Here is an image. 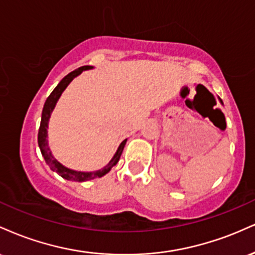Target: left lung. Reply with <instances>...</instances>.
Returning <instances> with one entry per match:
<instances>
[{
  "mask_svg": "<svg viewBox=\"0 0 255 255\" xmlns=\"http://www.w3.org/2000/svg\"><path fill=\"white\" fill-rule=\"evenodd\" d=\"M221 103H222V101H221ZM222 104H223V103H222Z\"/></svg>",
  "mask_w": 255,
  "mask_h": 255,
  "instance_id": "obj_1",
  "label": "left lung"
}]
</instances>
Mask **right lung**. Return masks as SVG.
<instances>
[{
	"label": "right lung",
	"instance_id": "add662e5",
	"mask_svg": "<svg viewBox=\"0 0 255 255\" xmlns=\"http://www.w3.org/2000/svg\"><path fill=\"white\" fill-rule=\"evenodd\" d=\"M92 66H83L80 68L75 69L67 74L62 80L58 83V85L55 87L54 91L50 93L48 98H46L45 103H44V108L42 111V120H40V126H39V130H38V145H39L40 152H42V156L45 159L46 164L50 166V169L52 171H56L60 176H62L63 178L69 181H75V182H84V181H89V180H93V178L97 177H102L104 176L105 174H108L111 170L114 165L118 164V162L120 160V157H121L122 151H124L126 141L127 139L124 140L119 146L118 151L116 153L114 154V157L111 158V160L108 163L104 168L99 169V170L96 171H90V172H84V171H77V170H72V169L66 168V166L61 164L60 162L52 156L50 148L48 146V124H49V119H50V115L54 110L55 105H56L58 98L61 97L62 92L66 90V87L68 86L69 83L74 79L75 77H78L79 74H81L83 71H87V69H92Z\"/></svg>",
	"mask_w": 255,
	"mask_h": 255
}]
</instances>
